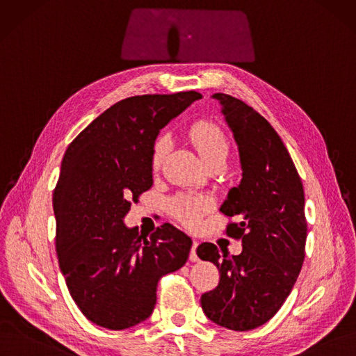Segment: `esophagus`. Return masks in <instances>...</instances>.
Wrapping results in <instances>:
<instances>
[{
    "mask_svg": "<svg viewBox=\"0 0 356 356\" xmlns=\"http://www.w3.org/2000/svg\"><path fill=\"white\" fill-rule=\"evenodd\" d=\"M196 248H198V242L193 241V243H192V249H191V254H189V259H191L192 262L200 261L198 255H196Z\"/></svg>",
    "mask_w": 356,
    "mask_h": 356,
    "instance_id": "obj_1",
    "label": "esophagus"
}]
</instances>
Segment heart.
<instances>
[{"instance_id": "b5f03b06", "label": "heart", "mask_w": 356, "mask_h": 356, "mask_svg": "<svg viewBox=\"0 0 356 356\" xmlns=\"http://www.w3.org/2000/svg\"><path fill=\"white\" fill-rule=\"evenodd\" d=\"M188 136L193 147L198 149L207 165L218 160H226L229 154L227 138L217 124L209 122H198L191 126ZM168 151V140L165 138H158L151 151V168L158 171L163 165L164 158ZM211 202L205 198H195V196H177L170 204L173 217L181 222L183 226L195 229L200 226L202 216L208 211Z\"/></svg>"}]
</instances>
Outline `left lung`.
Masks as SVG:
<instances>
[{"label": "left lung", "instance_id": "8db88e82", "mask_svg": "<svg viewBox=\"0 0 356 356\" xmlns=\"http://www.w3.org/2000/svg\"><path fill=\"white\" fill-rule=\"evenodd\" d=\"M239 147L242 180L229 191L220 211L238 217L226 234L242 241V254L229 255L214 243L196 254L220 271L218 286L201 296L216 324L248 332L271 320L292 292L305 258V195L298 170L273 126L243 101L214 94Z\"/></svg>", "mask_w": 356, "mask_h": 356}]
</instances>
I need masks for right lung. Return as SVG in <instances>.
Segmentation results:
<instances>
[{
    "label": "right lung",
    "instance_id": "1",
    "mask_svg": "<svg viewBox=\"0 0 356 356\" xmlns=\"http://www.w3.org/2000/svg\"><path fill=\"white\" fill-rule=\"evenodd\" d=\"M200 92L138 95L115 102L65 151L52 196L56 251L69 292L85 317L110 330L147 320L163 275L185 266L192 241L164 222L149 238L123 218L152 186L156 135Z\"/></svg>",
    "mask_w": 356,
    "mask_h": 356
}]
</instances>
